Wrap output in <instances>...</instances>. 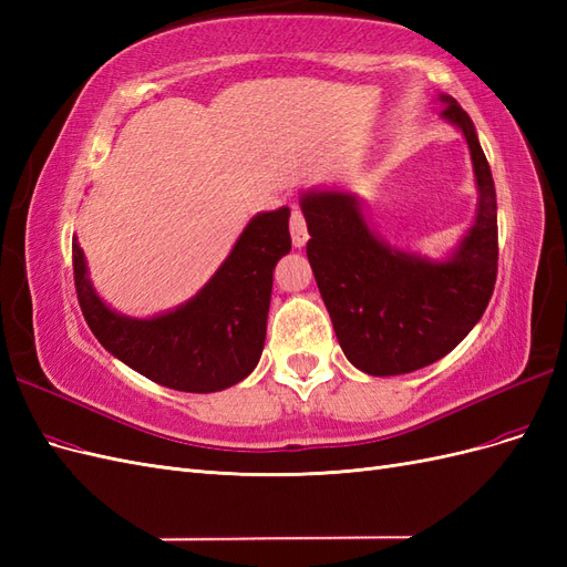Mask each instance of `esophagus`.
<instances>
[{"mask_svg": "<svg viewBox=\"0 0 567 567\" xmlns=\"http://www.w3.org/2000/svg\"><path fill=\"white\" fill-rule=\"evenodd\" d=\"M290 238H293V246L296 248H305L307 238H310V234H307V225H305V217L298 208H293V215H290Z\"/></svg>", "mask_w": 567, "mask_h": 567, "instance_id": "34e87169", "label": "esophagus"}]
</instances>
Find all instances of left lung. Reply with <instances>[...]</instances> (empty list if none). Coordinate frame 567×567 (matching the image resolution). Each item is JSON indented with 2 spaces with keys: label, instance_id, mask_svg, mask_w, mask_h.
<instances>
[{
  "label": "left lung",
  "instance_id": "8db88e82",
  "mask_svg": "<svg viewBox=\"0 0 567 567\" xmlns=\"http://www.w3.org/2000/svg\"><path fill=\"white\" fill-rule=\"evenodd\" d=\"M442 117L471 151L477 208L468 231L440 260L394 248L375 234L362 200L342 188H307L300 210L307 260L350 364L400 375L450 354L485 315L496 281V192L468 113L440 94Z\"/></svg>",
  "mask_w": 567,
  "mask_h": 567
}]
</instances>
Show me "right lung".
Returning a JSON list of instances; mask_svg holds the SVG:
<instances>
[{
	"instance_id": "obj_1",
	"label": "right lung",
	"mask_w": 567,
	"mask_h": 567,
	"mask_svg": "<svg viewBox=\"0 0 567 567\" xmlns=\"http://www.w3.org/2000/svg\"><path fill=\"white\" fill-rule=\"evenodd\" d=\"M288 217L286 205L257 213L194 298L144 319L120 315L96 293L75 236V290L92 333L120 362L158 385L219 392L241 383L265 348L271 271L290 252Z\"/></svg>"
}]
</instances>
